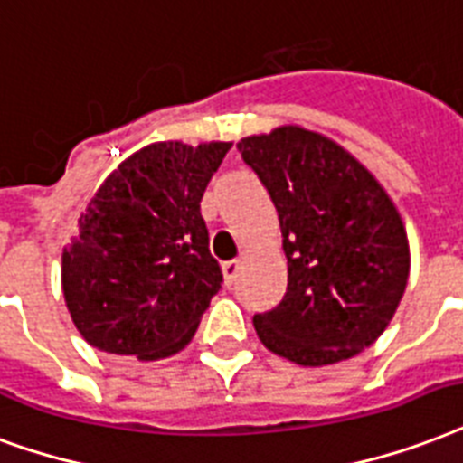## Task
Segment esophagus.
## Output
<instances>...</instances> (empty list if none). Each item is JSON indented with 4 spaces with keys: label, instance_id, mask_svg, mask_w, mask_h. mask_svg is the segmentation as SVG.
<instances>
[{
    "label": "esophagus",
    "instance_id": "esophagus-1",
    "mask_svg": "<svg viewBox=\"0 0 463 463\" xmlns=\"http://www.w3.org/2000/svg\"><path fill=\"white\" fill-rule=\"evenodd\" d=\"M240 267H242V264H240V260H231V262H223L225 284H228V287H232V284H235V279H238V274H240Z\"/></svg>",
    "mask_w": 463,
    "mask_h": 463
}]
</instances>
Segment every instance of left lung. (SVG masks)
I'll list each match as a JSON object with an SVG mask.
<instances>
[{
	"instance_id": "obj_1",
	"label": "left lung",
	"mask_w": 463,
	"mask_h": 463,
	"mask_svg": "<svg viewBox=\"0 0 463 463\" xmlns=\"http://www.w3.org/2000/svg\"><path fill=\"white\" fill-rule=\"evenodd\" d=\"M238 153L277 208L288 260L284 298L252 317L260 340L303 366L354 357L386 330L408 284L396 206L347 150L313 130L242 137Z\"/></svg>"
}]
</instances>
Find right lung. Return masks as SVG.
I'll return each mask as SVG.
<instances>
[{
  "mask_svg": "<svg viewBox=\"0 0 463 463\" xmlns=\"http://www.w3.org/2000/svg\"><path fill=\"white\" fill-rule=\"evenodd\" d=\"M231 146L155 143L99 186L62 252L67 308L91 347L160 359L189 345L223 284L201 196Z\"/></svg>",
  "mask_w": 463,
  "mask_h": 463,
  "instance_id": "add662e5",
  "label": "right lung"
}]
</instances>
